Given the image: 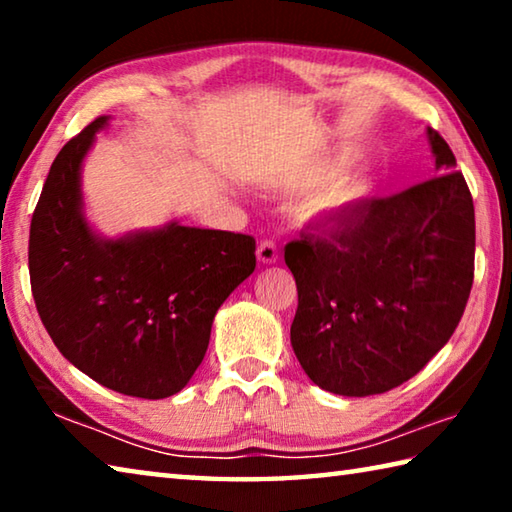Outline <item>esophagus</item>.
<instances>
[{
  "label": "esophagus",
  "mask_w": 512,
  "mask_h": 512,
  "mask_svg": "<svg viewBox=\"0 0 512 512\" xmlns=\"http://www.w3.org/2000/svg\"><path fill=\"white\" fill-rule=\"evenodd\" d=\"M257 259L262 264H275L277 262V244H275V241H271V239L259 241Z\"/></svg>",
  "instance_id": "obj_1"
}]
</instances>
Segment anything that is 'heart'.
I'll use <instances>...</instances> for the list:
<instances>
[{
    "label": "heart",
    "mask_w": 512,
    "mask_h": 512,
    "mask_svg": "<svg viewBox=\"0 0 512 512\" xmlns=\"http://www.w3.org/2000/svg\"><path fill=\"white\" fill-rule=\"evenodd\" d=\"M339 169V162H332V164H323V167H318L314 171H307L302 173V176L293 178L291 180V187L293 189H300V192H305V189L311 187H318L323 183L325 178L332 176V173ZM368 192V183L366 180H343V183L329 187L327 192L318 194L314 201L309 205V214H339L343 210H348L350 205H354L357 201H361L363 196Z\"/></svg>",
    "instance_id": "1"
}]
</instances>
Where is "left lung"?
Listing matches in <instances>:
<instances>
[{
	"label": "left lung",
	"mask_w": 512,
	"mask_h": 512,
	"mask_svg": "<svg viewBox=\"0 0 512 512\" xmlns=\"http://www.w3.org/2000/svg\"><path fill=\"white\" fill-rule=\"evenodd\" d=\"M443 173L363 198L327 232L284 246L298 287L291 345L329 393L397 388L452 339L474 282V203L456 158L429 128Z\"/></svg>",
	"instance_id": "8db88e82"
}]
</instances>
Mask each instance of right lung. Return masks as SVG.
I'll list each match as a JSON object with an SVG mask.
<instances>
[{
	"label": "right lung",
	"mask_w": 512,
	"mask_h": 512,
	"mask_svg": "<svg viewBox=\"0 0 512 512\" xmlns=\"http://www.w3.org/2000/svg\"><path fill=\"white\" fill-rule=\"evenodd\" d=\"M106 121L51 164L31 219V293L69 363L110 391L162 400L201 366L216 309L255 271V239L178 223L99 239L81 214V162Z\"/></svg>",
	"instance_id": "add662e5"
}]
</instances>
